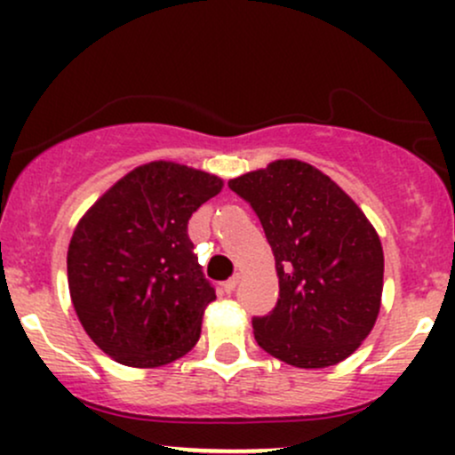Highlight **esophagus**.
<instances>
[{"mask_svg":"<svg viewBox=\"0 0 455 455\" xmlns=\"http://www.w3.org/2000/svg\"><path fill=\"white\" fill-rule=\"evenodd\" d=\"M237 284H239V275H233V278L224 282V291H227V293H233V291L237 289Z\"/></svg>","mask_w":455,"mask_h":455,"instance_id":"34e87169","label":"esophagus"}]
</instances>
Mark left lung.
Here are the masks:
<instances>
[{"label":"left lung","mask_w":455,"mask_h":455,"mask_svg":"<svg viewBox=\"0 0 455 455\" xmlns=\"http://www.w3.org/2000/svg\"><path fill=\"white\" fill-rule=\"evenodd\" d=\"M259 216L280 297L254 316L259 347L295 368L347 359L372 331L383 293L380 239L353 198L315 166L275 160L228 181Z\"/></svg>","instance_id":"obj_1"}]
</instances>
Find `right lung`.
<instances>
[{
	"label": "right lung",
	"instance_id": "add662e5",
	"mask_svg": "<svg viewBox=\"0 0 455 455\" xmlns=\"http://www.w3.org/2000/svg\"><path fill=\"white\" fill-rule=\"evenodd\" d=\"M222 180L149 162L119 180L76 224L68 286L87 336L132 368L180 359L198 342L216 289L203 274L188 220Z\"/></svg>",
	"mask_w": 455,
	"mask_h": 455
}]
</instances>
